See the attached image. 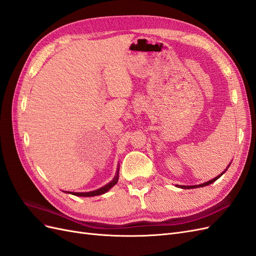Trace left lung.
<instances>
[{
	"label": "left lung",
	"mask_w": 256,
	"mask_h": 256,
	"mask_svg": "<svg viewBox=\"0 0 256 256\" xmlns=\"http://www.w3.org/2000/svg\"><path fill=\"white\" fill-rule=\"evenodd\" d=\"M228 166L224 170V172H226V170L228 168ZM224 172H222L219 176H216V177H214V180H209V182H204V184H196V186H178L177 184V187H180V188H182V189H194V188H200V187H205V186H208V184H212V182H214L216 180H218V178L220 177V176H222L223 174H224Z\"/></svg>",
	"instance_id": "8db88e82"
}]
</instances>
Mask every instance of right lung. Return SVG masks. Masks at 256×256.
Segmentation results:
<instances>
[{
  "mask_svg": "<svg viewBox=\"0 0 256 256\" xmlns=\"http://www.w3.org/2000/svg\"><path fill=\"white\" fill-rule=\"evenodd\" d=\"M118 173H116L115 177L113 178V180H111L109 184H106L104 187L99 188L95 191H90V192H67V193H70V194L76 196H100V194H104V193L109 191L114 184H118Z\"/></svg>",
  "mask_w": 256,
  "mask_h": 256,
  "instance_id": "1",
  "label": "right lung"
}]
</instances>
